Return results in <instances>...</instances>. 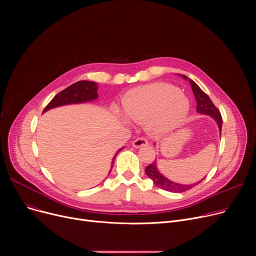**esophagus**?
Here are the masks:
<instances>
[{
	"label": "esophagus",
	"mask_w": 256,
	"mask_h": 256,
	"mask_svg": "<svg viewBox=\"0 0 256 256\" xmlns=\"http://www.w3.org/2000/svg\"><path fill=\"white\" fill-rule=\"evenodd\" d=\"M147 144H148V141H147V139H145L144 137L137 138L132 142V146L136 147V148H139V147H142V146H146Z\"/></svg>",
	"instance_id": "1"
}]
</instances>
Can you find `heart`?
Instances as JSON below:
<instances>
[{"label":"heart","instance_id":"1","mask_svg":"<svg viewBox=\"0 0 256 256\" xmlns=\"http://www.w3.org/2000/svg\"><path fill=\"white\" fill-rule=\"evenodd\" d=\"M128 118L147 122L156 134H164L178 128L190 110L184 93L166 83H154L128 91L122 100Z\"/></svg>","mask_w":256,"mask_h":256}]
</instances>
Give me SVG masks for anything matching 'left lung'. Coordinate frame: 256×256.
<instances>
[{
  "label": "left lung",
  "mask_w": 256,
  "mask_h": 256,
  "mask_svg": "<svg viewBox=\"0 0 256 256\" xmlns=\"http://www.w3.org/2000/svg\"><path fill=\"white\" fill-rule=\"evenodd\" d=\"M182 78H188L186 76H182ZM189 82L191 84L193 93L195 96V100L197 102V112L200 113V114L210 115V117H212L214 120H216V122L218 124L219 130H220V134H221L222 116H221L220 111L217 109V106L212 104V102L210 100V98H208V94H206L202 90H201L199 88V86L194 82V80H189ZM145 173H146V176L154 182V184L158 188H160V189L165 190V191H169V192H173V193L186 192L188 190L192 189L193 186L200 184L201 182L204 180V178H202L200 182L192 184H182L171 182L158 172V170L156 168V160L154 163H152L150 165H148L145 168Z\"/></svg>",
  "instance_id": "obj_1"
}]
</instances>
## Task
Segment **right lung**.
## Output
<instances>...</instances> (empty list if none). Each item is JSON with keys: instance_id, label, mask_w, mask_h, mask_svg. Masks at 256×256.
<instances>
[{"instance_id": "add662e5", "label": "right lung", "mask_w": 256, "mask_h": 256, "mask_svg": "<svg viewBox=\"0 0 256 256\" xmlns=\"http://www.w3.org/2000/svg\"><path fill=\"white\" fill-rule=\"evenodd\" d=\"M98 96V83L90 82V80H78V82L70 85V87H67L64 90H62L61 92H59L57 96L48 102V104L44 108V112H46L50 109H52V108L59 106L86 102L89 100H96ZM121 150H119L117 152H119ZM116 156H117V154L114 156V158L112 160L111 168L114 165V160H115ZM110 172H111V170H110Z\"/></svg>"}]
</instances>
